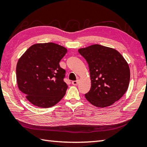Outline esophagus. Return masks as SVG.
<instances>
[{
    "mask_svg": "<svg viewBox=\"0 0 147 147\" xmlns=\"http://www.w3.org/2000/svg\"><path fill=\"white\" fill-rule=\"evenodd\" d=\"M78 82H79V81H78V80H77V81H74V82H72V83L73 85H77V84H78Z\"/></svg>",
    "mask_w": 147,
    "mask_h": 147,
    "instance_id": "obj_1",
    "label": "esophagus"
}]
</instances>
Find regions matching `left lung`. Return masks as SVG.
<instances>
[{
  "mask_svg": "<svg viewBox=\"0 0 147 147\" xmlns=\"http://www.w3.org/2000/svg\"><path fill=\"white\" fill-rule=\"evenodd\" d=\"M88 64L91 90L85 97L91 104L104 108L113 104L125 94L130 81L126 59L114 48L95 44L78 49Z\"/></svg>",
  "mask_w": 147,
  "mask_h": 147,
  "instance_id": "obj_1",
  "label": "left lung"
}]
</instances>
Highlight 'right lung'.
Here are the masks:
<instances>
[{"label": "right lung", "instance_id": "add662e5", "mask_svg": "<svg viewBox=\"0 0 147 147\" xmlns=\"http://www.w3.org/2000/svg\"><path fill=\"white\" fill-rule=\"evenodd\" d=\"M67 51V48L55 43H35L18 61V86L34 105L51 107L65 94L67 85L63 80L65 70L59 63Z\"/></svg>", "mask_w": 147, "mask_h": 147}]
</instances>
